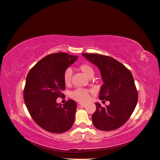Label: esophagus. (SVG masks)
Here are the masks:
<instances>
[{"label":"esophagus","mask_w":160,"mask_h":160,"mask_svg":"<svg viewBox=\"0 0 160 160\" xmlns=\"http://www.w3.org/2000/svg\"><path fill=\"white\" fill-rule=\"evenodd\" d=\"M79 107H80V108H85L86 107V104L79 103Z\"/></svg>","instance_id":"1"}]
</instances>
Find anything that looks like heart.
<instances>
[{
  "label": "heart",
  "mask_w": 160,
  "mask_h": 160,
  "mask_svg": "<svg viewBox=\"0 0 160 160\" xmlns=\"http://www.w3.org/2000/svg\"><path fill=\"white\" fill-rule=\"evenodd\" d=\"M78 69L83 72L88 77H92L94 75V69L88 62H82ZM72 77V72L69 69H66L62 75V79L65 85H68L71 83ZM71 98L79 102H87L89 99V91L83 88H78L72 91L71 93Z\"/></svg>",
  "instance_id": "heart-1"
}]
</instances>
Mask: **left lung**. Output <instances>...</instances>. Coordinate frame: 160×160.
Listing matches in <instances>:
<instances>
[{"mask_svg":"<svg viewBox=\"0 0 160 160\" xmlns=\"http://www.w3.org/2000/svg\"><path fill=\"white\" fill-rule=\"evenodd\" d=\"M82 55L99 67L104 83L99 99L110 102L105 107L95 103L96 110L92 115L94 126L102 131L118 129L129 119L138 103V90L132 72L109 56L96 53Z\"/></svg>","mask_w":160,"mask_h":160,"instance_id":"1","label":"left lung"}]
</instances>
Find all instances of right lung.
I'll return each instance as SVG.
<instances>
[{
	"instance_id": "add662e5",
	"label": "right lung",
	"mask_w": 160,
	"mask_h": 160,
	"mask_svg": "<svg viewBox=\"0 0 160 160\" xmlns=\"http://www.w3.org/2000/svg\"><path fill=\"white\" fill-rule=\"evenodd\" d=\"M77 59V55L62 52L48 55L37 62L27 76L23 91L27 108L34 122L49 132L64 133L74 123L75 101L69 99L62 105L56 100L64 95L63 72Z\"/></svg>"
}]
</instances>
